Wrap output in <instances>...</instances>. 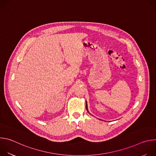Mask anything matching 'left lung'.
I'll use <instances>...</instances> for the list:
<instances>
[{
	"mask_svg": "<svg viewBox=\"0 0 156 156\" xmlns=\"http://www.w3.org/2000/svg\"><path fill=\"white\" fill-rule=\"evenodd\" d=\"M86 109L87 110V102H86Z\"/></svg>",
	"mask_w": 156,
	"mask_h": 156,
	"instance_id": "8db88e82",
	"label": "left lung"
}]
</instances>
